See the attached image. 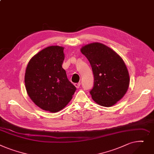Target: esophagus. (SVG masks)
Returning a JSON list of instances; mask_svg holds the SVG:
<instances>
[{"instance_id": "1", "label": "esophagus", "mask_w": 154, "mask_h": 154, "mask_svg": "<svg viewBox=\"0 0 154 154\" xmlns=\"http://www.w3.org/2000/svg\"><path fill=\"white\" fill-rule=\"evenodd\" d=\"M80 85L81 83H75V86H76V88H79V86H80Z\"/></svg>"}]
</instances>
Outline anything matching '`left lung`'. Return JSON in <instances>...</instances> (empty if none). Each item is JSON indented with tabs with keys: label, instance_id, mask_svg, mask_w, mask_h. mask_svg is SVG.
<instances>
[{
	"label": "left lung",
	"instance_id": "left-lung-1",
	"mask_svg": "<svg viewBox=\"0 0 154 154\" xmlns=\"http://www.w3.org/2000/svg\"><path fill=\"white\" fill-rule=\"evenodd\" d=\"M91 66L94 85L90 90L98 104L111 107L124 96L129 85V75L121 57L100 43H90L81 49Z\"/></svg>",
	"mask_w": 154,
	"mask_h": 154
}]
</instances>
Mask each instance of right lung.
I'll use <instances>...</instances> for the list:
<instances>
[{"mask_svg": "<svg viewBox=\"0 0 154 154\" xmlns=\"http://www.w3.org/2000/svg\"><path fill=\"white\" fill-rule=\"evenodd\" d=\"M64 48L51 46L32 58L26 66L25 84L33 102L41 109L57 112L71 101L76 88L62 68Z\"/></svg>", "mask_w": 154, "mask_h": 154, "instance_id": "obj_1", "label": "right lung"}]
</instances>
